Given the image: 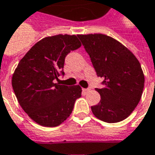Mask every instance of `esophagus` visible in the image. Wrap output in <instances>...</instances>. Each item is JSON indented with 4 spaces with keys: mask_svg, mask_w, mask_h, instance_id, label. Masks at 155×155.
<instances>
[{
    "mask_svg": "<svg viewBox=\"0 0 155 155\" xmlns=\"http://www.w3.org/2000/svg\"><path fill=\"white\" fill-rule=\"evenodd\" d=\"M90 91V89L89 88H83V93H87V92H89Z\"/></svg>",
    "mask_w": 155,
    "mask_h": 155,
    "instance_id": "obj_1",
    "label": "esophagus"
}]
</instances>
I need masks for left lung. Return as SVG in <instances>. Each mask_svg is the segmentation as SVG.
Here are the masks:
<instances>
[{
    "instance_id": "1",
    "label": "left lung",
    "mask_w": 155,
    "mask_h": 155,
    "mask_svg": "<svg viewBox=\"0 0 155 155\" xmlns=\"http://www.w3.org/2000/svg\"><path fill=\"white\" fill-rule=\"evenodd\" d=\"M104 87L96 88L100 102L91 107L94 116L106 123L123 121L140 101L144 86L141 65L119 41L104 34L78 35Z\"/></svg>"
}]
</instances>
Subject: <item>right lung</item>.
<instances>
[{
	"instance_id": "right-lung-1",
	"label": "right lung",
	"mask_w": 155,
	"mask_h": 155,
	"mask_svg": "<svg viewBox=\"0 0 155 155\" xmlns=\"http://www.w3.org/2000/svg\"><path fill=\"white\" fill-rule=\"evenodd\" d=\"M82 46L75 35H56L39 41L25 55L13 73L12 84L18 103L33 121L45 127H56L72 114L81 97L78 85L55 83L67 55Z\"/></svg>"
}]
</instances>
